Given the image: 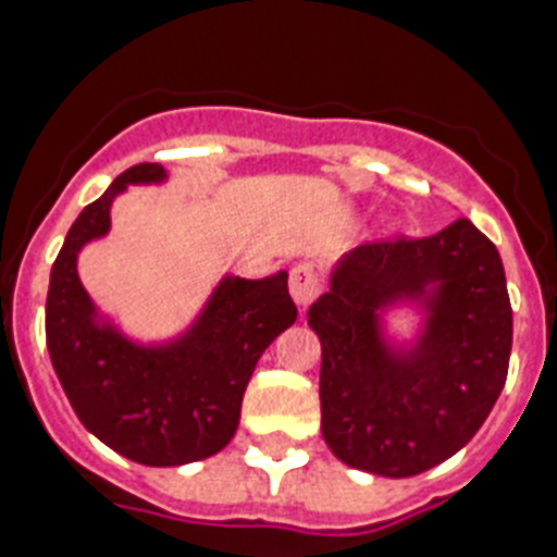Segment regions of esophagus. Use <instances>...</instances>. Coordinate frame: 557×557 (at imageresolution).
I'll return each instance as SVG.
<instances>
[{
    "mask_svg": "<svg viewBox=\"0 0 557 557\" xmlns=\"http://www.w3.org/2000/svg\"><path fill=\"white\" fill-rule=\"evenodd\" d=\"M288 292L292 299L297 302V308H308L313 299L319 297V274L311 263H297L292 269V277H288Z\"/></svg>",
    "mask_w": 557,
    "mask_h": 557,
    "instance_id": "1",
    "label": "esophagus"
}]
</instances>
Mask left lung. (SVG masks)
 Here are the masks:
<instances>
[{
	"instance_id": "1",
	"label": "left lung",
	"mask_w": 557,
	"mask_h": 557,
	"mask_svg": "<svg viewBox=\"0 0 557 557\" xmlns=\"http://www.w3.org/2000/svg\"><path fill=\"white\" fill-rule=\"evenodd\" d=\"M414 301L424 325L395 346L383 311ZM322 342V437L345 466L414 476L446 462L507 379L512 311L499 251L468 219L429 238L361 244L308 308Z\"/></svg>"
}]
</instances>
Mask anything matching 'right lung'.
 <instances>
[{
    "label": "right lung",
    "instance_id": "1",
    "mask_svg": "<svg viewBox=\"0 0 557 557\" xmlns=\"http://www.w3.org/2000/svg\"><path fill=\"white\" fill-rule=\"evenodd\" d=\"M162 164H134L84 207L58 251L47 292V350L77 420L139 466L198 462L235 437L255 364L294 325L288 274L224 277L182 336L137 345L100 319L77 277V251L103 238L111 201L128 185L164 182Z\"/></svg>",
    "mask_w": 557,
    "mask_h": 557
}]
</instances>
